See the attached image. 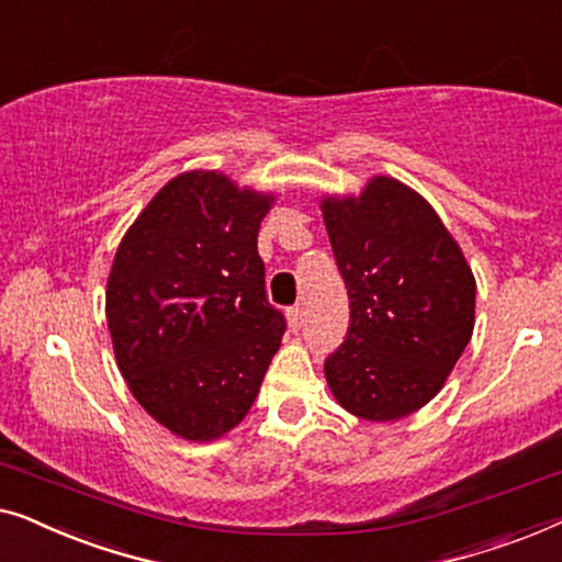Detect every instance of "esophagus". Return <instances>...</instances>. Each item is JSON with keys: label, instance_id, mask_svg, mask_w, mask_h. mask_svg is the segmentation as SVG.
<instances>
[{"label": "esophagus", "instance_id": "esophagus-1", "mask_svg": "<svg viewBox=\"0 0 562 562\" xmlns=\"http://www.w3.org/2000/svg\"><path fill=\"white\" fill-rule=\"evenodd\" d=\"M288 323H290L292 330H300V326H303V307L292 305L288 311Z\"/></svg>", "mask_w": 562, "mask_h": 562}]
</instances>
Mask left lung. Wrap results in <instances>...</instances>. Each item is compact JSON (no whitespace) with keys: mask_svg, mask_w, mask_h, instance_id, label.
Returning a JSON list of instances; mask_svg holds the SVG:
<instances>
[{"mask_svg":"<svg viewBox=\"0 0 562 562\" xmlns=\"http://www.w3.org/2000/svg\"><path fill=\"white\" fill-rule=\"evenodd\" d=\"M321 209L351 307L328 386L351 415L400 420L436 397L471 341L476 280L432 205L400 180L376 176L359 199L328 195Z\"/></svg>","mask_w":562,"mask_h":562,"instance_id":"8db88e82","label":"left lung"}]
</instances>
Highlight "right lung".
Wrapping results in <instances>:
<instances>
[{"label": "right lung", "instance_id": "add662e5", "mask_svg": "<svg viewBox=\"0 0 562 562\" xmlns=\"http://www.w3.org/2000/svg\"><path fill=\"white\" fill-rule=\"evenodd\" d=\"M274 195L216 170L172 178L124 234L106 323L130 392L170 432L209 442L255 405L280 349L259 224Z\"/></svg>", "mask_w": 562, "mask_h": 562}]
</instances>
